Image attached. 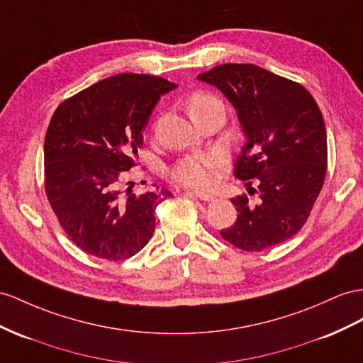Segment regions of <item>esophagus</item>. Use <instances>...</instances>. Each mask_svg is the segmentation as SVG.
<instances>
[{
  "label": "esophagus",
  "mask_w": 363,
  "mask_h": 363,
  "mask_svg": "<svg viewBox=\"0 0 363 363\" xmlns=\"http://www.w3.org/2000/svg\"><path fill=\"white\" fill-rule=\"evenodd\" d=\"M187 194H190V196L198 198V199H201V201H207V202H210V201H215V196H213V194H210V193H206V191L189 190V191H187Z\"/></svg>",
  "instance_id": "1"
}]
</instances>
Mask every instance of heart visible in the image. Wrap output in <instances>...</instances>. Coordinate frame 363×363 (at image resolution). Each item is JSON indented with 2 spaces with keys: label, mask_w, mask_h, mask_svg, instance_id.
I'll list each match as a JSON object with an SVG mask.
<instances>
[{
  "label": "heart",
  "mask_w": 363,
  "mask_h": 363,
  "mask_svg": "<svg viewBox=\"0 0 363 363\" xmlns=\"http://www.w3.org/2000/svg\"><path fill=\"white\" fill-rule=\"evenodd\" d=\"M213 104H220V102L211 95H207L203 91L193 93L187 102L189 113L194 110L208 107ZM224 164V157L216 152H201L184 156L176 162L170 176L173 181L185 185V187L194 189H208L216 181V172L219 167Z\"/></svg>",
  "instance_id": "heart-1"
}]
</instances>
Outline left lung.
<instances>
[{
	"label": "left lung",
	"mask_w": 363,
	"mask_h": 363,
	"mask_svg": "<svg viewBox=\"0 0 363 363\" xmlns=\"http://www.w3.org/2000/svg\"><path fill=\"white\" fill-rule=\"evenodd\" d=\"M198 79L219 89L236 108L245 144L235 176L257 194L256 203L247 194L231 199L238 219L220 236L244 252L285 242L308 219L327 173L319 106L299 82L255 64H222Z\"/></svg>",
	"instance_id": "obj_1"
}]
</instances>
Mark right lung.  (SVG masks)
Wrapping results in <instances>:
<instances>
[{"label":"right lung","mask_w":363,"mask_h":363,"mask_svg":"<svg viewBox=\"0 0 363 363\" xmlns=\"http://www.w3.org/2000/svg\"><path fill=\"white\" fill-rule=\"evenodd\" d=\"M176 87L160 77L119 73L55 110L44 141V187L60 225L82 252L116 262L153 236L155 210L172 193L135 194L125 172L136 165L157 101Z\"/></svg>","instance_id":"1"}]
</instances>
